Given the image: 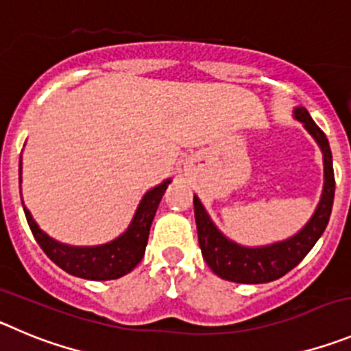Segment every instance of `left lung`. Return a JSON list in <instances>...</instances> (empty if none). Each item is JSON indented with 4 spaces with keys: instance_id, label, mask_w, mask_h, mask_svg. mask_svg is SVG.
Instances as JSON below:
<instances>
[{
    "instance_id": "8db88e82",
    "label": "left lung",
    "mask_w": 351,
    "mask_h": 351,
    "mask_svg": "<svg viewBox=\"0 0 351 351\" xmlns=\"http://www.w3.org/2000/svg\"><path fill=\"white\" fill-rule=\"evenodd\" d=\"M294 118L304 125L324 154V191L317 210L311 215L306 226L284 242H276L263 247H243L226 239L208 217L198 197L193 198L195 219H197L198 243L202 256L208 268L224 280L237 284H266L276 280L300 265L308 252L313 249L317 240L322 237L329 223L334 202V169L332 153L329 141L318 125L311 120L310 112L304 108L294 109Z\"/></svg>"
}]
</instances>
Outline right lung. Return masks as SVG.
Returning a JSON list of instances; mask_svg holds the SVG:
<instances>
[{
    "label": "right lung",
    "instance_id": "right-lung-1",
    "mask_svg": "<svg viewBox=\"0 0 351 351\" xmlns=\"http://www.w3.org/2000/svg\"><path fill=\"white\" fill-rule=\"evenodd\" d=\"M169 184L170 179H167L162 184L149 189L141 200L127 231L120 234L117 240L104 245L71 247L66 243H59L40 230L31 212L25 207L24 214L36 242L59 268H62L69 275L86 278V280H114L130 273L144 257L151 223Z\"/></svg>",
    "mask_w": 351,
    "mask_h": 351
}]
</instances>
